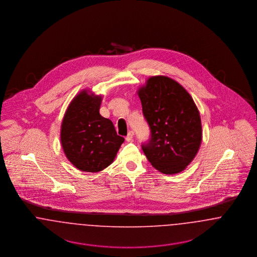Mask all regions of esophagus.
<instances>
[{
    "label": "esophagus",
    "mask_w": 257,
    "mask_h": 257,
    "mask_svg": "<svg viewBox=\"0 0 257 257\" xmlns=\"http://www.w3.org/2000/svg\"><path fill=\"white\" fill-rule=\"evenodd\" d=\"M133 137H134V132L133 131H130L128 135L126 136V138H125V140L127 141V142H132L133 141Z\"/></svg>",
    "instance_id": "1"
}]
</instances>
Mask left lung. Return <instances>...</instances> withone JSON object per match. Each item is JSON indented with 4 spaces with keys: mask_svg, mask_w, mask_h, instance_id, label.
<instances>
[{
    "mask_svg": "<svg viewBox=\"0 0 257 257\" xmlns=\"http://www.w3.org/2000/svg\"><path fill=\"white\" fill-rule=\"evenodd\" d=\"M150 139L142 148L165 174L181 172L196 157L202 140L199 111L188 91L166 76L150 77L138 90Z\"/></svg>",
    "mask_w": 257,
    "mask_h": 257,
    "instance_id": "8db88e82",
    "label": "left lung"
}]
</instances>
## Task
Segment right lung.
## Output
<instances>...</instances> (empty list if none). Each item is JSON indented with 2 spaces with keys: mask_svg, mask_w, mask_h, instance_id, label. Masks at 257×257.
<instances>
[{
  "mask_svg": "<svg viewBox=\"0 0 257 257\" xmlns=\"http://www.w3.org/2000/svg\"><path fill=\"white\" fill-rule=\"evenodd\" d=\"M101 95L81 91L73 98L61 122L65 156L78 170L98 172L113 162L124 142L110 119L100 113Z\"/></svg>",
  "mask_w": 257,
  "mask_h": 257,
  "instance_id": "add662e5",
  "label": "right lung"
}]
</instances>
